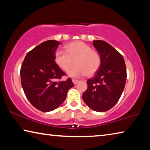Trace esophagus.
<instances>
[{
    "label": "esophagus",
    "instance_id": "34e87169",
    "mask_svg": "<svg viewBox=\"0 0 150 150\" xmlns=\"http://www.w3.org/2000/svg\"><path fill=\"white\" fill-rule=\"evenodd\" d=\"M72 81H73V83H74V85H76V84H77V83L79 82V80H76V79H72Z\"/></svg>",
    "mask_w": 150,
    "mask_h": 150
}]
</instances>
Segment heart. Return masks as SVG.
<instances>
[{
	"mask_svg": "<svg viewBox=\"0 0 150 150\" xmlns=\"http://www.w3.org/2000/svg\"><path fill=\"white\" fill-rule=\"evenodd\" d=\"M65 51H57L55 60L58 66L65 71L71 69L68 75L73 77H79L86 75L91 76L99 69L101 64L100 54L97 51L91 49L90 45L85 43L73 42L65 46Z\"/></svg>",
	"mask_w": 150,
	"mask_h": 150,
	"instance_id": "1",
	"label": "heart"
}]
</instances>
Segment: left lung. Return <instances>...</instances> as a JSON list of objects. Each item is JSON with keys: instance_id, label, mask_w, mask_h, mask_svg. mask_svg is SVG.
<instances>
[{"instance_id": "8db88e82", "label": "left lung", "mask_w": 150, "mask_h": 150, "mask_svg": "<svg viewBox=\"0 0 150 150\" xmlns=\"http://www.w3.org/2000/svg\"><path fill=\"white\" fill-rule=\"evenodd\" d=\"M93 44L100 54L101 64L95 75L87 80V89L82 96L93 110L105 112L117 103L123 92L126 64L122 55L107 42L94 40Z\"/></svg>"}]
</instances>
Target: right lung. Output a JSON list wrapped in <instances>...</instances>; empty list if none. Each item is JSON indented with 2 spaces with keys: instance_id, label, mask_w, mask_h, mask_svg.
Listing matches in <instances>:
<instances>
[{
  "instance_id": "obj_1",
  "label": "right lung",
  "mask_w": 150,
  "mask_h": 150,
  "mask_svg": "<svg viewBox=\"0 0 150 150\" xmlns=\"http://www.w3.org/2000/svg\"><path fill=\"white\" fill-rule=\"evenodd\" d=\"M60 42L47 40L28 52L20 69L22 87L29 102L38 110L50 112L65 100L74 85L71 78L60 81L65 73L55 62Z\"/></svg>"
}]
</instances>
